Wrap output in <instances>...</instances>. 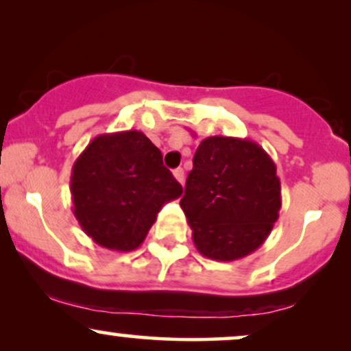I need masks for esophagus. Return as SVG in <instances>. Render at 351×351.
<instances>
[{
	"label": "esophagus",
	"mask_w": 351,
	"mask_h": 351,
	"mask_svg": "<svg viewBox=\"0 0 351 351\" xmlns=\"http://www.w3.org/2000/svg\"><path fill=\"white\" fill-rule=\"evenodd\" d=\"M173 176H175V180L178 181V183H183V181H184L183 168H176V170H173Z\"/></svg>",
	"instance_id": "1"
}]
</instances>
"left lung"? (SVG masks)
<instances>
[{
    "label": "left lung",
    "instance_id": "left-lung-1",
    "mask_svg": "<svg viewBox=\"0 0 351 351\" xmlns=\"http://www.w3.org/2000/svg\"><path fill=\"white\" fill-rule=\"evenodd\" d=\"M276 170L252 140L215 135L199 143L180 206L201 256L231 263L264 244L282 206Z\"/></svg>",
    "mask_w": 351,
    "mask_h": 351
}]
</instances>
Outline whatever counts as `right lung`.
Listing matches in <instances>:
<instances>
[{"mask_svg": "<svg viewBox=\"0 0 351 351\" xmlns=\"http://www.w3.org/2000/svg\"><path fill=\"white\" fill-rule=\"evenodd\" d=\"M181 193L162 152L138 130L95 136L72 167V213L82 231L110 251L138 247L160 209Z\"/></svg>", "mask_w": 351, "mask_h": 351, "instance_id": "right-lung-1", "label": "right lung"}]
</instances>
